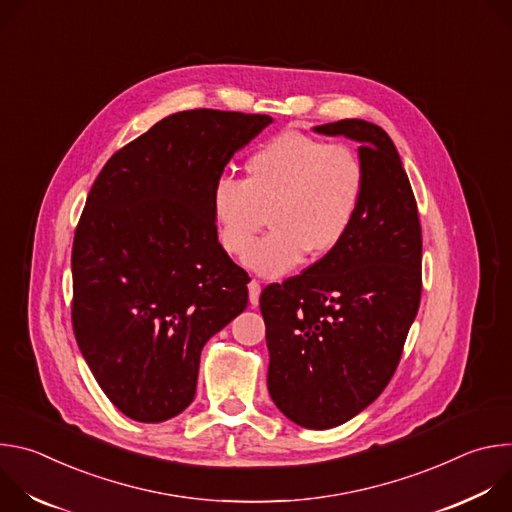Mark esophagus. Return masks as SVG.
<instances>
[{
  "label": "esophagus",
  "instance_id": "34e87169",
  "mask_svg": "<svg viewBox=\"0 0 512 512\" xmlns=\"http://www.w3.org/2000/svg\"><path fill=\"white\" fill-rule=\"evenodd\" d=\"M259 296H261V283L257 279L249 281V302L251 306L259 304Z\"/></svg>",
  "mask_w": 512,
  "mask_h": 512
}]
</instances>
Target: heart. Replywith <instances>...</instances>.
Returning <instances> with one entry per match:
<instances>
[{
  "label": "heart",
  "mask_w": 512,
  "mask_h": 512,
  "mask_svg": "<svg viewBox=\"0 0 512 512\" xmlns=\"http://www.w3.org/2000/svg\"><path fill=\"white\" fill-rule=\"evenodd\" d=\"M247 178L221 176L210 192L218 241L241 257L270 212L272 231L247 257L259 275L296 269L308 251L332 253L350 233L367 192V168L350 145L285 131L253 150Z\"/></svg>",
  "instance_id": "obj_1"
}]
</instances>
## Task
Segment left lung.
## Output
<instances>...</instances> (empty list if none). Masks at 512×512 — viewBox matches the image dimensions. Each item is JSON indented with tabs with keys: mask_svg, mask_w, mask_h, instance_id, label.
Listing matches in <instances>:
<instances>
[{
	"mask_svg": "<svg viewBox=\"0 0 512 512\" xmlns=\"http://www.w3.org/2000/svg\"><path fill=\"white\" fill-rule=\"evenodd\" d=\"M360 143L367 192L346 239L320 261L261 291L267 389L308 429L336 427L369 407L397 371L421 300L417 202L391 137L375 123L314 127Z\"/></svg>",
	"mask_w": 512,
	"mask_h": 512,
	"instance_id": "obj_1",
	"label": "left lung"
}]
</instances>
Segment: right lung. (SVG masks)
<instances>
[{"mask_svg": "<svg viewBox=\"0 0 512 512\" xmlns=\"http://www.w3.org/2000/svg\"><path fill=\"white\" fill-rule=\"evenodd\" d=\"M273 119L174 113L115 152L72 243V330L109 401L160 423L194 399L202 346L249 302L251 277L218 243L210 192Z\"/></svg>", "mask_w": 512, "mask_h": 512, "instance_id": "add662e5", "label": "right lung"}]
</instances>
